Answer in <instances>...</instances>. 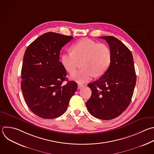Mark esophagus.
<instances>
[{"instance_id": "esophagus-1", "label": "esophagus", "mask_w": 154, "mask_h": 154, "mask_svg": "<svg viewBox=\"0 0 154 154\" xmlns=\"http://www.w3.org/2000/svg\"><path fill=\"white\" fill-rule=\"evenodd\" d=\"M84 86V85H81V84H78V89H80L82 88H83Z\"/></svg>"}]
</instances>
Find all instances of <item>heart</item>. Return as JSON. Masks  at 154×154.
Here are the masks:
<instances>
[{"label":"heart","instance_id":"heart-1","mask_svg":"<svg viewBox=\"0 0 154 154\" xmlns=\"http://www.w3.org/2000/svg\"><path fill=\"white\" fill-rule=\"evenodd\" d=\"M83 68L71 75V79L79 83L90 80L95 75H103L111 62L109 48L104 43L83 38L73 45V51H66L62 56V63L69 73L75 71L79 61Z\"/></svg>","mask_w":154,"mask_h":154}]
</instances>
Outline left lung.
<instances>
[{
  "label": "left lung",
  "instance_id": "8db88e82",
  "mask_svg": "<svg viewBox=\"0 0 154 154\" xmlns=\"http://www.w3.org/2000/svg\"><path fill=\"white\" fill-rule=\"evenodd\" d=\"M109 44L111 62L108 71L89 83L92 94L86 103L94 117L104 120L119 117L128 107L136 83V74L131 51L113 36H103Z\"/></svg>",
  "mask_w": 154,
  "mask_h": 154
}]
</instances>
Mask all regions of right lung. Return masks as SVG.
Returning <instances> with one entry per match:
<instances>
[{"instance_id":"obj_1","label":"right lung","mask_w":154,"mask_h":154,"mask_svg":"<svg viewBox=\"0 0 154 154\" xmlns=\"http://www.w3.org/2000/svg\"><path fill=\"white\" fill-rule=\"evenodd\" d=\"M56 32L45 33L26 48L21 71V89L26 103L36 116L45 119L60 117L66 111L77 89L67 81L66 71L59 62L62 48L72 39Z\"/></svg>"}]
</instances>
